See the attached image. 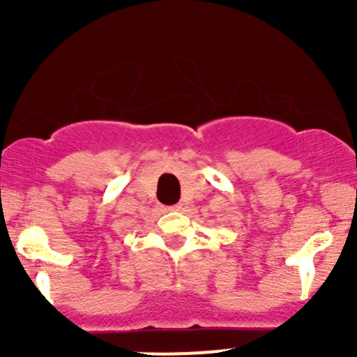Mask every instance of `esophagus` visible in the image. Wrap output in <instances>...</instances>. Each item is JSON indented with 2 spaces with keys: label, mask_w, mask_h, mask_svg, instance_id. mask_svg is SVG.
Here are the masks:
<instances>
[{
  "label": "esophagus",
  "mask_w": 357,
  "mask_h": 357,
  "mask_svg": "<svg viewBox=\"0 0 357 357\" xmlns=\"http://www.w3.org/2000/svg\"><path fill=\"white\" fill-rule=\"evenodd\" d=\"M183 208V204H176L172 205V207H167V211H181Z\"/></svg>",
  "instance_id": "obj_1"
}]
</instances>
